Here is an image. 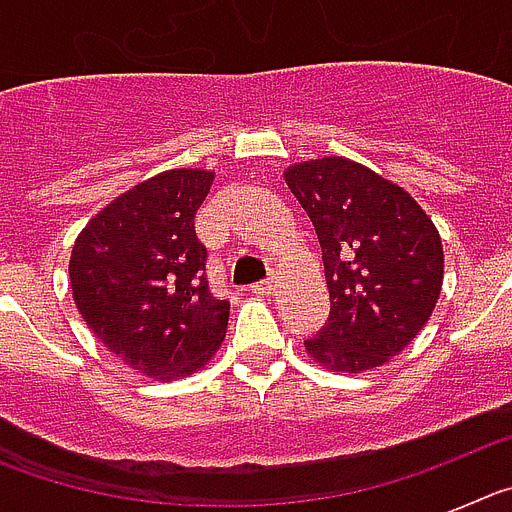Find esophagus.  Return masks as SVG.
I'll return each mask as SVG.
<instances>
[{
    "mask_svg": "<svg viewBox=\"0 0 512 512\" xmlns=\"http://www.w3.org/2000/svg\"><path fill=\"white\" fill-rule=\"evenodd\" d=\"M277 287H279V279L269 277V279H264V282L253 284L251 292H253V295H274V292H277Z\"/></svg>",
    "mask_w": 512,
    "mask_h": 512,
    "instance_id": "esophagus-1",
    "label": "esophagus"
}]
</instances>
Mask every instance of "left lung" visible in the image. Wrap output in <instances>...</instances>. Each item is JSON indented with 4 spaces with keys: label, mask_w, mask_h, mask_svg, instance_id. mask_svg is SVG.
Segmentation results:
<instances>
[{
    "label": "left lung",
    "mask_w": 512,
    "mask_h": 512,
    "mask_svg": "<svg viewBox=\"0 0 512 512\" xmlns=\"http://www.w3.org/2000/svg\"><path fill=\"white\" fill-rule=\"evenodd\" d=\"M284 179L318 235L330 292L307 354L336 372L382 366L418 336L441 295L436 225L405 189L348 158L295 164Z\"/></svg>",
    "instance_id": "obj_1"
}]
</instances>
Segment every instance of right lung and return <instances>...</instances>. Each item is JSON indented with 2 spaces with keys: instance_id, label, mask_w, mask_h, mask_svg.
Returning a JSON list of instances; mask_svg holds the SVG:
<instances>
[{
  "instance_id": "right-lung-1",
  "label": "right lung",
  "mask_w": 512,
  "mask_h": 512,
  "mask_svg": "<svg viewBox=\"0 0 512 512\" xmlns=\"http://www.w3.org/2000/svg\"><path fill=\"white\" fill-rule=\"evenodd\" d=\"M210 184L212 171L200 169L153 176L92 217L71 251L81 318L146 377H184L225 338L230 302L207 287V251L194 233Z\"/></svg>"
}]
</instances>
